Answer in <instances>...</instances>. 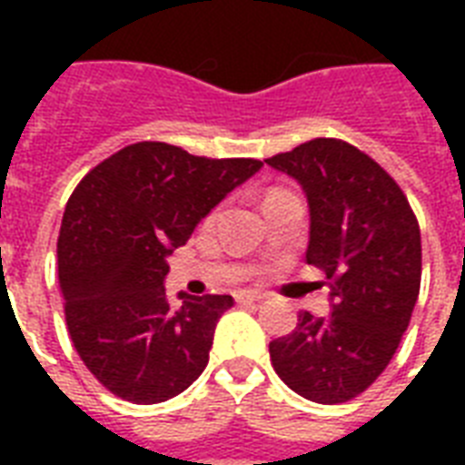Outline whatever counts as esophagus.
I'll use <instances>...</instances> for the list:
<instances>
[{
  "mask_svg": "<svg viewBox=\"0 0 465 465\" xmlns=\"http://www.w3.org/2000/svg\"><path fill=\"white\" fill-rule=\"evenodd\" d=\"M233 297H236V302H239V304H255V302H261V299H262L258 292H251V290L236 292Z\"/></svg>",
  "mask_w": 465,
  "mask_h": 465,
  "instance_id": "obj_1",
  "label": "esophagus"
}]
</instances>
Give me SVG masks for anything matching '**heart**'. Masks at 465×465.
Wrapping results in <instances>:
<instances>
[{"label": "heart", "instance_id": "obj_1", "mask_svg": "<svg viewBox=\"0 0 465 465\" xmlns=\"http://www.w3.org/2000/svg\"><path fill=\"white\" fill-rule=\"evenodd\" d=\"M270 193H277V190H270ZM270 193H268V195H270Z\"/></svg>", "mask_w": 465, "mask_h": 465}]
</instances>
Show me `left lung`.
<instances>
[{
    "instance_id": "1",
    "label": "left lung",
    "mask_w": 465,
    "mask_h": 465,
    "mask_svg": "<svg viewBox=\"0 0 465 465\" xmlns=\"http://www.w3.org/2000/svg\"><path fill=\"white\" fill-rule=\"evenodd\" d=\"M265 163L304 190L306 262L331 287V316L302 311L270 360L299 396L345 403L379 379L408 331L422 277L418 219L398 183L342 140L318 137Z\"/></svg>"
}]
</instances>
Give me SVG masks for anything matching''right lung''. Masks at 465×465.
<instances>
[{
	"label": "right lung",
	"mask_w": 465,
	"mask_h": 465,
	"mask_svg": "<svg viewBox=\"0 0 465 465\" xmlns=\"http://www.w3.org/2000/svg\"><path fill=\"white\" fill-rule=\"evenodd\" d=\"M258 159H207L166 142L120 149L76 185L62 217L57 270L69 338L123 401L163 403L203 374L229 294L168 302L166 258L185 246Z\"/></svg>",
	"instance_id": "obj_1"
}]
</instances>
